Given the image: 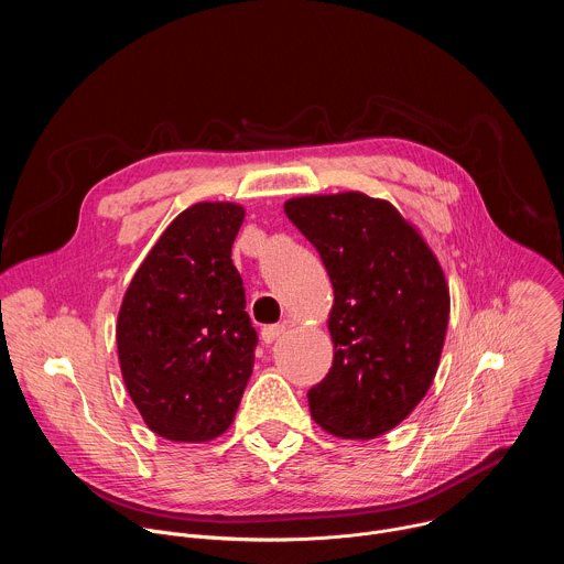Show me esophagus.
<instances>
[{
    "mask_svg": "<svg viewBox=\"0 0 564 564\" xmlns=\"http://www.w3.org/2000/svg\"><path fill=\"white\" fill-rule=\"evenodd\" d=\"M285 326H265L263 330H261V339H263V344H274L279 337H283L285 335Z\"/></svg>",
    "mask_w": 564,
    "mask_h": 564,
    "instance_id": "34e87169",
    "label": "esophagus"
}]
</instances>
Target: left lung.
<instances>
[{
	"instance_id": "obj_1",
	"label": "left lung",
	"mask_w": 564,
	"mask_h": 564,
	"mask_svg": "<svg viewBox=\"0 0 564 564\" xmlns=\"http://www.w3.org/2000/svg\"><path fill=\"white\" fill-rule=\"evenodd\" d=\"M283 209L335 292V357L307 392L312 420L341 440H375L404 422L435 379L451 312L444 270L388 200L341 192L290 198Z\"/></svg>"
}]
</instances>
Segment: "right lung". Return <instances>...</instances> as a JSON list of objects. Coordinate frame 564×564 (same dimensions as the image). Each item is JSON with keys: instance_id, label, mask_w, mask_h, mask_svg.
Wrapping results in <instances>:
<instances>
[{"instance_id": "obj_1", "label": "right lung", "mask_w": 564, "mask_h": 564, "mask_svg": "<svg viewBox=\"0 0 564 564\" xmlns=\"http://www.w3.org/2000/svg\"><path fill=\"white\" fill-rule=\"evenodd\" d=\"M246 209L196 203L155 240L133 274L116 326L127 392L144 424L172 442H209L238 411L257 330L231 243Z\"/></svg>"}]
</instances>
